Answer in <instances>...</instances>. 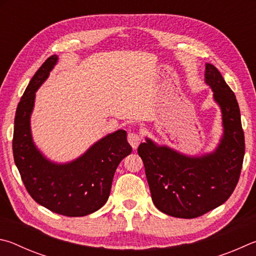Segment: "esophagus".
<instances>
[{
    "label": "esophagus",
    "mask_w": 256,
    "mask_h": 256,
    "mask_svg": "<svg viewBox=\"0 0 256 256\" xmlns=\"http://www.w3.org/2000/svg\"><path fill=\"white\" fill-rule=\"evenodd\" d=\"M127 140L130 146L132 147L134 150H136L138 145H140V142H142V136L140 132H129L128 136H127Z\"/></svg>",
    "instance_id": "1"
}]
</instances>
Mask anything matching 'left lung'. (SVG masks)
I'll return each instance as SVG.
<instances>
[{
    "instance_id": "1",
    "label": "left lung",
    "mask_w": 256,
    "mask_h": 256,
    "mask_svg": "<svg viewBox=\"0 0 256 256\" xmlns=\"http://www.w3.org/2000/svg\"><path fill=\"white\" fill-rule=\"evenodd\" d=\"M206 83L222 114L224 136L214 153L188 158L150 140L137 150L154 204L173 217L196 218L226 202L243 166L245 140L235 94L212 64L206 65Z\"/></svg>"
}]
</instances>
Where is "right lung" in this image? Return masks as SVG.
Returning <instances> with one entry per match:
<instances>
[{
    "label": "right lung",
    "mask_w": 256,
    "mask_h": 256,
    "mask_svg": "<svg viewBox=\"0 0 256 256\" xmlns=\"http://www.w3.org/2000/svg\"><path fill=\"white\" fill-rule=\"evenodd\" d=\"M56 62V55L47 58L31 78L18 104L13 158L22 182L36 202L62 216H86L106 202L116 170L122 158L132 153V147L126 132L118 130L102 138L68 164L58 165L44 158L31 138L30 114L36 91Z\"/></svg>",
    "instance_id": "1"
}]
</instances>
